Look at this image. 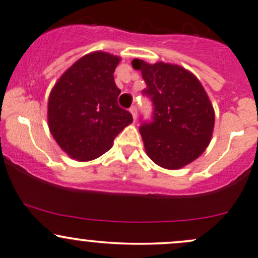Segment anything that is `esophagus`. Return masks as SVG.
Segmentation results:
<instances>
[{
  "label": "esophagus",
  "mask_w": 258,
  "mask_h": 258,
  "mask_svg": "<svg viewBox=\"0 0 258 258\" xmlns=\"http://www.w3.org/2000/svg\"><path fill=\"white\" fill-rule=\"evenodd\" d=\"M130 112L132 113V117H134V120L136 121V118H137V107L132 106L131 108H130Z\"/></svg>",
  "instance_id": "obj_1"
}]
</instances>
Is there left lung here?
Here are the masks:
<instances>
[{
	"instance_id": "left-lung-1",
	"label": "left lung",
	"mask_w": 258,
	"mask_h": 258,
	"mask_svg": "<svg viewBox=\"0 0 258 258\" xmlns=\"http://www.w3.org/2000/svg\"><path fill=\"white\" fill-rule=\"evenodd\" d=\"M132 67L142 73L147 85L142 94L153 104L152 121L140 126L146 153L165 169L185 167L210 143L215 112L208 94L197 77L179 65L134 59Z\"/></svg>"
}]
</instances>
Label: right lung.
I'll use <instances>...</instances> for the list:
<instances>
[{"mask_svg":"<svg viewBox=\"0 0 258 258\" xmlns=\"http://www.w3.org/2000/svg\"><path fill=\"white\" fill-rule=\"evenodd\" d=\"M118 63V56L105 51L86 54L61 75L50 91V134L72 158L86 162L100 157L134 120L117 104L121 90L113 80V72Z\"/></svg>","mask_w":258,"mask_h":258,"instance_id":"right-lung-1","label":"right lung"}]
</instances>
